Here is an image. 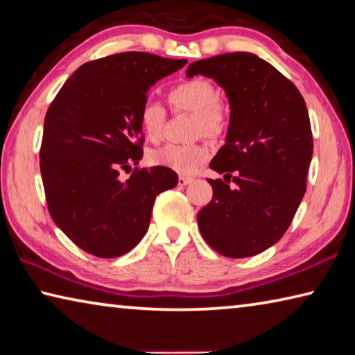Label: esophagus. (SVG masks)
Wrapping results in <instances>:
<instances>
[{"mask_svg": "<svg viewBox=\"0 0 355 355\" xmlns=\"http://www.w3.org/2000/svg\"><path fill=\"white\" fill-rule=\"evenodd\" d=\"M191 181H193V178H190V176H179L178 184H179V185H187V184H190Z\"/></svg>", "mask_w": 355, "mask_h": 355, "instance_id": "obj_1", "label": "esophagus"}]
</instances>
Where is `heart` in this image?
I'll return each instance as SVG.
<instances>
[{
    "label": "heart",
    "instance_id": "1",
    "mask_svg": "<svg viewBox=\"0 0 355 355\" xmlns=\"http://www.w3.org/2000/svg\"><path fill=\"white\" fill-rule=\"evenodd\" d=\"M168 101L176 112L193 115L191 134L218 139L227 128L229 112L226 104L216 98V90L206 79H189L173 87L168 93ZM139 124L146 139L157 143L164 137L166 112L157 101L146 99L139 107ZM210 157V148L206 143L196 141L190 145H165L151 154L154 165L170 168L173 171L187 174Z\"/></svg>",
    "mask_w": 355,
    "mask_h": 355
}]
</instances>
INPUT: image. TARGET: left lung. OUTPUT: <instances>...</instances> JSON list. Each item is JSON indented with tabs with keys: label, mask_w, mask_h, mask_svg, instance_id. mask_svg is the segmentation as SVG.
<instances>
[{
	"label": "left lung",
	"mask_w": 355,
	"mask_h": 355,
	"mask_svg": "<svg viewBox=\"0 0 355 355\" xmlns=\"http://www.w3.org/2000/svg\"><path fill=\"white\" fill-rule=\"evenodd\" d=\"M195 74L212 78L229 98L226 143L210 168L225 180L234 173L236 184L231 189L223 179H207L214 196L198 212V226L221 256H256L287 232L306 193L313 153L306 101L290 79L251 53L193 62L187 76Z\"/></svg>",
	"instance_id": "left-lung-1"
}]
</instances>
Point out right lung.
<instances>
[{
	"label": "right lung",
	"instance_id": "add662e5",
	"mask_svg": "<svg viewBox=\"0 0 355 355\" xmlns=\"http://www.w3.org/2000/svg\"><path fill=\"white\" fill-rule=\"evenodd\" d=\"M185 59L128 51L80 65L48 107L40 173L49 215L80 250L101 259L129 252L146 234L155 196L176 187L170 168L139 165V107L149 87Z\"/></svg>",
	"mask_w": 355,
	"mask_h": 355
}]
</instances>
